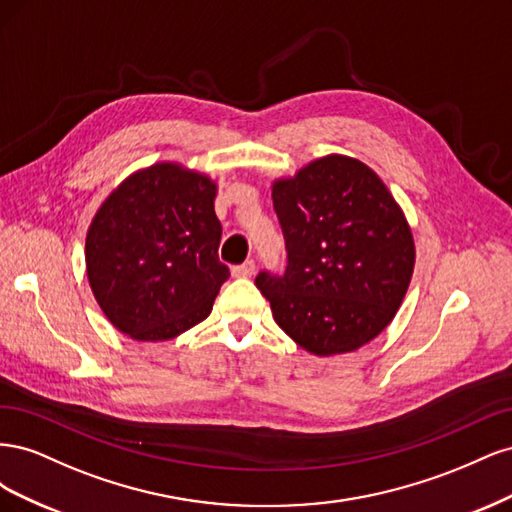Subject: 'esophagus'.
Listing matches in <instances>:
<instances>
[{"label": "esophagus", "mask_w": 512, "mask_h": 512, "mask_svg": "<svg viewBox=\"0 0 512 512\" xmlns=\"http://www.w3.org/2000/svg\"><path fill=\"white\" fill-rule=\"evenodd\" d=\"M256 271V262L254 260H245L243 265L232 267V275L235 277H252Z\"/></svg>", "instance_id": "esophagus-1"}]
</instances>
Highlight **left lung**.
<instances>
[{
  "label": "left lung",
  "instance_id": "8db88e82",
  "mask_svg": "<svg viewBox=\"0 0 512 512\" xmlns=\"http://www.w3.org/2000/svg\"><path fill=\"white\" fill-rule=\"evenodd\" d=\"M284 275L262 271L258 290L280 329L316 356L354 352L395 318L414 271L406 215L367 164L324 156L273 181Z\"/></svg>",
  "mask_w": 512,
  "mask_h": 512
}]
</instances>
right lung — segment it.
Wrapping results in <instances>:
<instances>
[{"mask_svg": "<svg viewBox=\"0 0 512 512\" xmlns=\"http://www.w3.org/2000/svg\"><path fill=\"white\" fill-rule=\"evenodd\" d=\"M218 185L175 162L136 170L91 220L85 265L115 329L164 342L203 322L228 280L218 258Z\"/></svg>", "mask_w": 512, "mask_h": 512, "instance_id": "right-lung-1", "label": "right lung"}]
</instances>
